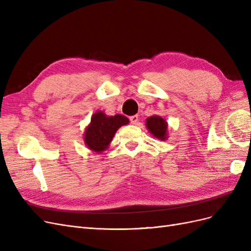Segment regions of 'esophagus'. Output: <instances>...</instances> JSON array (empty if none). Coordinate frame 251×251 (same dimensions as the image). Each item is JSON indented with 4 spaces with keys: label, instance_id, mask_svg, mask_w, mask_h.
<instances>
[{
    "label": "esophagus",
    "instance_id": "esophagus-1",
    "mask_svg": "<svg viewBox=\"0 0 251 251\" xmlns=\"http://www.w3.org/2000/svg\"><path fill=\"white\" fill-rule=\"evenodd\" d=\"M130 121H131V124H133V125H137L138 121H139L138 115H133V116H131V117H130Z\"/></svg>",
    "mask_w": 251,
    "mask_h": 251
}]
</instances>
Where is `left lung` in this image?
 I'll return each mask as SVG.
<instances>
[{
    "label": "left lung",
    "instance_id": "left-lung-1",
    "mask_svg": "<svg viewBox=\"0 0 251 251\" xmlns=\"http://www.w3.org/2000/svg\"><path fill=\"white\" fill-rule=\"evenodd\" d=\"M147 126L149 131L153 134L156 138L164 140L166 138V130L168 125L165 120L159 116H151L147 119Z\"/></svg>",
    "mask_w": 251,
    "mask_h": 251
}]
</instances>
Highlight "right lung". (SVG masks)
Returning a JSON list of instances; mask_svg holds the SVG:
<instances>
[{"instance_id":"1","label":"right lung","mask_w":251,"mask_h":251,"mask_svg":"<svg viewBox=\"0 0 251 251\" xmlns=\"http://www.w3.org/2000/svg\"><path fill=\"white\" fill-rule=\"evenodd\" d=\"M127 124L128 119L124 115L107 116L102 112H96L86 128L85 142L90 150L102 151L108 148L118 128Z\"/></svg>"}]
</instances>
